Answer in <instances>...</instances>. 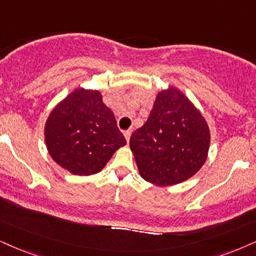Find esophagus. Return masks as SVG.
<instances>
[{
	"label": "esophagus",
	"mask_w": 256,
	"mask_h": 256,
	"mask_svg": "<svg viewBox=\"0 0 256 256\" xmlns=\"http://www.w3.org/2000/svg\"><path fill=\"white\" fill-rule=\"evenodd\" d=\"M131 134H132V130H126L125 132H124V137H125V139L126 140H130V137H131Z\"/></svg>",
	"instance_id": "34e87169"
}]
</instances>
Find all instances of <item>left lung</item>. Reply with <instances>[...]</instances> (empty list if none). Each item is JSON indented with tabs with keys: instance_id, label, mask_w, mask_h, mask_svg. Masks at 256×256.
Here are the masks:
<instances>
[{
	"instance_id": "1",
	"label": "left lung",
	"mask_w": 256,
	"mask_h": 256,
	"mask_svg": "<svg viewBox=\"0 0 256 256\" xmlns=\"http://www.w3.org/2000/svg\"><path fill=\"white\" fill-rule=\"evenodd\" d=\"M209 145L204 117L172 86L158 93L146 122L130 138L139 174L158 186L192 177L206 163Z\"/></svg>"
}]
</instances>
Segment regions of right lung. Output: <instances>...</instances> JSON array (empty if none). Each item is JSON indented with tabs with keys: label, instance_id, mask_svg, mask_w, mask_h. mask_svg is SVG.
<instances>
[{
	"label": "right lung",
	"instance_id": "right-lung-1",
	"mask_svg": "<svg viewBox=\"0 0 256 256\" xmlns=\"http://www.w3.org/2000/svg\"><path fill=\"white\" fill-rule=\"evenodd\" d=\"M44 140L54 162L78 176L102 171L126 144L102 93L82 87L52 110L44 125Z\"/></svg>",
	"mask_w": 256,
	"mask_h": 256
}]
</instances>
